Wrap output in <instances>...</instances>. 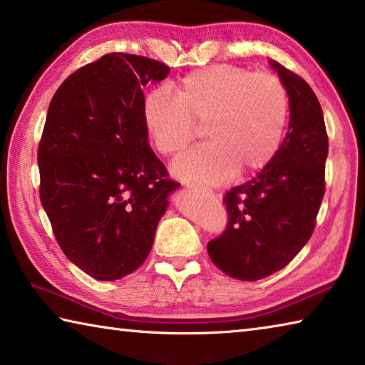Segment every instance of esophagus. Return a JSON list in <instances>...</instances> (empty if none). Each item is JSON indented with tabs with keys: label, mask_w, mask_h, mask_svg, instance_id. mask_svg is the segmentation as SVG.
<instances>
[{
	"label": "esophagus",
	"mask_w": 365,
	"mask_h": 365,
	"mask_svg": "<svg viewBox=\"0 0 365 365\" xmlns=\"http://www.w3.org/2000/svg\"><path fill=\"white\" fill-rule=\"evenodd\" d=\"M188 190H190V191H195V193H200V195H212V191H211V190H207V188L190 187V185H188Z\"/></svg>",
	"instance_id": "obj_1"
}]
</instances>
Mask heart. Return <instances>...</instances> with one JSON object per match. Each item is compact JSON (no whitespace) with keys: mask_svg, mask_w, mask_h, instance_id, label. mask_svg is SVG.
Returning a JSON list of instances; mask_svg holds the SVG:
<instances>
[{"mask_svg":"<svg viewBox=\"0 0 365 365\" xmlns=\"http://www.w3.org/2000/svg\"><path fill=\"white\" fill-rule=\"evenodd\" d=\"M288 95L270 73L235 66H209L190 72L174 96L151 90L141 104L150 138L164 156L180 153L205 125L209 141L178 156L172 174L195 185H217L237 170L256 174L275 158L288 120Z\"/></svg>","mask_w":365,"mask_h":365,"instance_id":"heart-1","label":"heart"}]
</instances>
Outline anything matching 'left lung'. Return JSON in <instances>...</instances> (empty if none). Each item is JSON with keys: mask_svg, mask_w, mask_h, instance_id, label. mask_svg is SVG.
<instances>
[{"mask_svg": "<svg viewBox=\"0 0 365 365\" xmlns=\"http://www.w3.org/2000/svg\"><path fill=\"white\" fill-rule=\"evenodd\" d=\"M269 64L288 95V132L270 164L224 196L228 225L207 243L212 262L246 282L265 279L298 255L325 193L329 137L320 103L299 76L277 61Z\"/></svg>", "mask_w": 365, "mask_h": 365, "instance_id": "1", "label": "left lung"}]
</instances>
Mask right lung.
Segmentation results:
<instances>
[{
  "label": "right lung",
  "mask_w": 365,
  "mask_h": 365,
  "mask_svg": "<svg viewBox=\"0 0 365 365\" xmlns=\"http://www.w3.org/2000/svg\"><path fill=\"white\" fill-rule=\"evenodd\" d=\"M170 69L109 53L67 77L49 103L38 146L40 200L71 262L119 280L145 262L180 185L148 143L143 86Z\"/></svg>",
  "instance_id": "1"
}]
</instances>
